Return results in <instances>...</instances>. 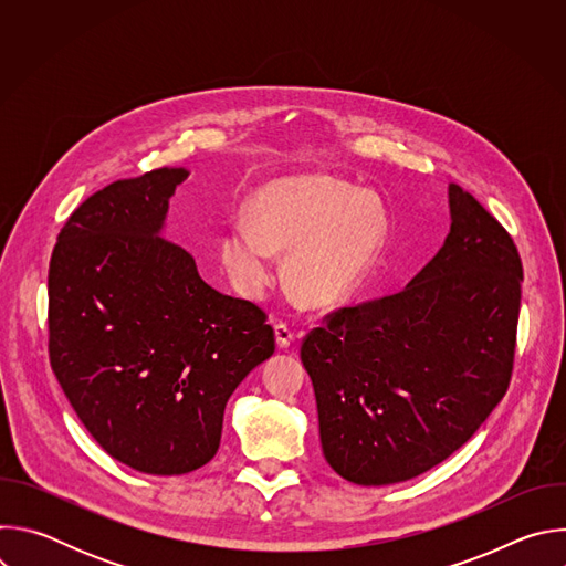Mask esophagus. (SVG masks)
<instances>
[{"mask_svg":"<svg viewBox=\"0 0 566 566\" xmlns=\"http://www.w3.org/2000/svg\"><path fill=\"white\" fill-rule=\"evenodd\" d=\"M275 340H277L280 349H289L293 345L295 332L286 325V322H277V325H275Z\"/></svg>","mask_w":566,"mask_h":566,"instance_id":"34e87169","label":"esophagus"}]
</instances>
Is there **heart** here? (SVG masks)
Masks as SVG:
<instances>
[{"label": "heart", "mask_w": 566, "mask_h": 566, "mask_svg": "<svg viewBox=\"0 0 566 566\" xmlns=\"http://www.w3.org/2000/svg\"><path fill=\"white\" fill-rule=\"evenodd\" d=\"M387 232L380 199L329 177L282 179L253 201L251 221L234 217L219 255L247 297H260L275 280V253H291L286 275L311 306L345 302L376 260Z\"/></svg>", "instance_id": "b5f03b06"}]
</instances>
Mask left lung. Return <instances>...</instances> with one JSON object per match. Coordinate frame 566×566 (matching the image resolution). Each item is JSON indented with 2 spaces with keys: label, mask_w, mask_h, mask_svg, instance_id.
<instances>
[{
  "label": "left lung",
  "mask_w": 566,
  "mask_h": 566,
  "mask_svg": "<svg viewBox=\"0 0 566 566\" xmlns=\"http://www.w3.org/2000/svg\"><path fill=\"white\" fill-rule=\"evenodd\" d=\"M441 251L398 293L340 306L306 334L322 452L360 486H387L459 450L504 398L522 260L513 237L450 186Z\"/></svg>",
  "instance_id": "8db88e82"
}]
</instances>
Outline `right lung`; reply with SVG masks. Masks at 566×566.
Masks as SVG:
<instances>
[{
  "instance_id": "add662e5",
  "label": "right lung",
  "mask_w": 566,
  "mask_h": 566,
  "mask_svg": "<svg viewBox=\"0 0 566 566\" xmlns=\"http://www.w3.org/2000/svg\"><path fill=\"white\" fill-rule=\"evenodd\" d=\"M184 168L80 203L49 264V358L77 419L125 465L186 474L219 450L230 394L273 356L266 313L206 284L160 239Z\"/></svg>"
}]
</instances>
